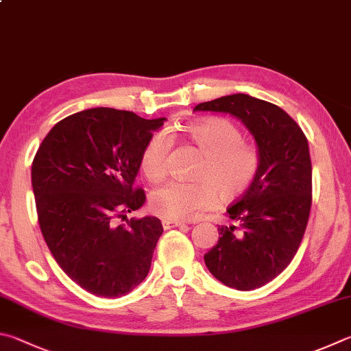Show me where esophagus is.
<instances>
[{
  "mask_svg": "<svg viewBox=\"0 0 351 351\" xmlns=\"http://www.w3.org/2000/svg\"><path fill=\"white\" fill-rule=\"evenodd\" d=\"M184 226V222L181 221H173V219H162V227L165 230H170V228H175V227H181Z\"/></svg>",
  "mask_w": 351,
  "mask_h": 351,
  "instance_id": "34e87169",
  "label": "esophagus"
}]
</instances>
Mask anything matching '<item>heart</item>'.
<instances>
[{"label": "heart", "instance_id": "heart-1", "mask_svg": "<svg viewBox=\"0 0 351 351\" xmlns=\"http://www.w3.org/2000/svg\"><path fill=\"white\" fill-rule=\"evenodd\" d=\"M190 141L206 156L195 170L192 182L170 181L150 196L152 212L164 219L186 221L213 207L218 201H233L245 193L256 180L261 155L256 147L244 143L238 125L224 118H210L189 125ZM170 139L156 132L144 144L139 167L149 181L165 175Z\"/></svg>", "mask_w": 351, "mask_h": 351}]
</instances>
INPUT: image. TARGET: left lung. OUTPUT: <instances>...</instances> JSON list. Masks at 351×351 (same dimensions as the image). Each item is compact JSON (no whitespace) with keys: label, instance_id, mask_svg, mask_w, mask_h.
<instances>
[{"label":"left lung","instance_id":"1","mask_svg":"<svg viewBox=\"0 0 351 351\" xmlns=\"http://www.w3.org/2000/svg\"><path fill=\"white\" fill-rule=\"evenodd\" d=\"M196 112L230 113L252 133L261 155L256 180L227 208L233 226L204 254L208 271L227 287L248 291L273 281L301 244L311 207L308 141L289 113L250 95L197 104Z\"/></svg>","mask_w":351,"mask_h":351}]
</instances>
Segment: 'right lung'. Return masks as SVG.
<instances>
[{"mask_svg":"<svg viewBox=\"0 0 351 351\" xmlns=\"http://www.w3.org/2000/svg\"><path fill=\"white\" fill-rule=\"evenodd\" d=\"M164 121L109 107L82 110L53 125L32 162L44 241L66 275L92 295L124 296L150 270L161 221L127 213L145 202L133 182L144 144Z\"/></svg>","mask_w":351,"mask_h":351,"instance_id":"right-lung-1","label":"right lung"}]
</instances>
